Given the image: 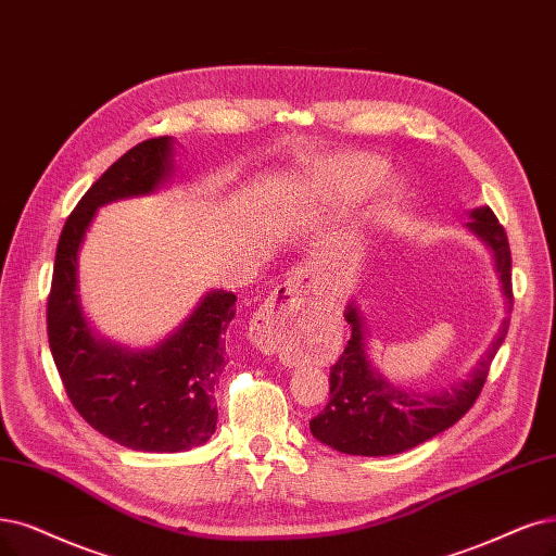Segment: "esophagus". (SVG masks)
<instances>
[{
    "instance_id": "34e87169",
    "label": "esophagus",
    "mask_w": 556,
    "mask_h": 556,
    "mask_svg": "<svg viewBox=\"0 0 556 556\" xmlns=\"http://www.w3.org/2000/svg\"><path fill=\"white\" fill-rule=\"evenodd\" d=\"M302 279L289 277L270 293L250 323V339L263 353H275L302 309Z\"/></svg>"
}]
</instances>
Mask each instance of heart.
Instances as JSON below:
<instances>
[{
	"instance_id": "obj_1",
	"label": "heart",
	"mask_w": 556,
	"mask_h": 556,
	"mask_svg": "<svg viewBox=\"0 0 556 556\" xmlns=\"http://www.w3.org/2000/svg\"><path fill=\"white\" fill-rule=\"evenodd\" d=\"M382 176L384 164L380 160L371 155H348L332 167L330 182L345 197H359L374 190Z\"/></svg>"
}]
</instances>
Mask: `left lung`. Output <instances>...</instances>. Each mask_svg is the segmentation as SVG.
<instances>
[{"label":"left lung","instance_id":"1","mask_svg":"<svg viewBox=\"0 0 556 556\" xmlns=\"http://www.w3.org/2000/svg\"><path fill=\"white\" fill-rule=\"evenodd\" d=\"M467 229L475 233L492 254L500 275L506 309H513L510 289V250L504 226L488 205L469 213ZM345 320L353 334L339 362L330 368V401L323 413L309 421L312 435L341 454L351 456H394L413 448L465 417L477 403L485 384L490 362L495 359L508 332L504 318L495 341L481 357L467 380L451 384L442 392H413L387 382L366 355V332L357 306H345Z\"/></svg>","mask_w":556,"mask_h":556}]
</instances>
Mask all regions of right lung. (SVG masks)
Here are the masks:
<instances>
[{"mask_svg": "<svg viewBox=\"0 0 556 556\" xmlns=\"http://www.w3.org/2000/svg\"><path fill=\"white\" fill-rule=\"evenodd\" d=\"M172 174L174 137H153L123 153L66 219L48 298L50 351L79 417L123 446L157 454L188 451L215 433V384L226 364L224 334L236 316V295L205 293L174 334L130 351L89 327L77 293V258L100 205L153 194Z\"/></svg>", "mask_w": 556, "mask_h": 556, "instance_id": "1", "label": "right lung"}]
</instances>
